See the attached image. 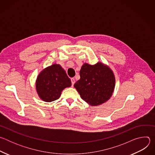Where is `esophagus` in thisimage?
<instances>
[{"instance_id":"obj_1","label":"esophagus","mask_w":155,"mask_h":155,"mask_svg":"<svg viewBox=\"0 0 155 155\" xmlns=\"http://www.w3.org/2000/svg\"><path fill=\"white\" fill-rule=\"evenodd\" d=\"M71 82H72V86H74V83H75V79H74V78H71Z\"/></svg>"}]
</instances>
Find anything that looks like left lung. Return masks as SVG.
<instances>
[{"mask_svg": "<svg viewBox=\"0 0 155 155\" xmlns=\"http://www.w3.org/2000/svg\"><path fill=\"white\" fill-rule=\"evenodd\" d=\"M80 79L74 87L81 98L91 106L101 105L113 95L115 77L108 65L98 62L94 65L84 63L80 71Z\"/></svg>", "mask_w": 155, "mask_h": 155, "instance_id": "left-lung-1", "label": "left lung"}]
</instances>
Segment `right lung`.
Returning a JSON list of instances; mask_svg holds the SVG:
<instances>
[{
  "instance_id": "1",
  "label": "right lung",
  "mask_w": 155,
  "mask_h": 155,
  "mask_svg": "<svg viewBox=\"0 0 155 155\" xmlns=\"http://www.w3.org/2000/svg\"><path fill=\"white\" fill-rule=\"evenodd\" d=\"M71 81L60 64L43 69L35 81L37 93L41 100L50 102L59 98L65 87H71Z\"/></svg>"
}]
</instances>
